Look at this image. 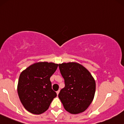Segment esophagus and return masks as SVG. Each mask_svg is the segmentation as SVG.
<instances>
[{
  "label": "esophagus",
  "instance_id": "obj_1",
  "mask_svg": "<svg viewBox=\"0 0 124 124\" xmlns=\"http://www.w3.org/2000/svg\"><path fill=\"white\" fill-rule=\"evenodd\" d=\"M59 91H60V90H58V91H56V94H57V95L59 94Z\"/></svg>",
  "mask_w": 124,
  "mask_h": 124
}]
</instances>
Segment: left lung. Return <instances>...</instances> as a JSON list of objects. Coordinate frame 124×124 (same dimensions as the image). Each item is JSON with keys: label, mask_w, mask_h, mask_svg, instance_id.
Listing matches in <instances>:
<instances>
[{"label": "left lung", "mask_w": 124, "mask_h": 124, "mask_svg": "<svg viewBox=\"0 0 124 124\" xmlns=\"http://www.w3.org/2000/svg\"><path fill=\"white\" fill-rule=\"evenodd\" d=\"M65 86L58 97L64 108L71 114L84 111L93 101L96 83L91 74L83 65L76 62L59 64Z\"/></svg>", "instance_id": "1"}]
</instances>
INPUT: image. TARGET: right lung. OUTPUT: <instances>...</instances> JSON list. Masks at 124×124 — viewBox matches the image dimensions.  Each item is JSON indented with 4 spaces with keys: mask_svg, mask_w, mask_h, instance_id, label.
I'll return each instance as SVG.
<instances>
[{
    "mask_svg": "<svg viewBox=\"0 0 124 124\" xmlns=\"http://www.w3.org/2000/svg\"><path fill=\"white\" fill-rule=\"evenodd\" d=\"M58 64L38 62L22 71L19 77L17 91L25 108L34 114L45 112L56 93L52 89L50 77Z\"/></svg>",
    "mask_w": 124,
    "mask_h": 124,
    "instance_id": "1",
    "label": "right lung"
}]
</instances>
